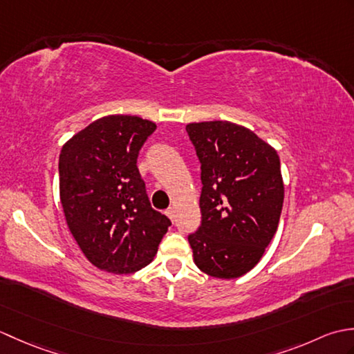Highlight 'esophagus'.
<instances>
[{"label": "esophagus", "instance_id": "esophagus-1", "mask_svg": "<svg viewBox=\"0 0 354 354\" xmlns=\"http://www.w3.org/2000/svg\"><path fill=\"white\" fill-rule=\"evenodd\" d=\"M165 214H167V217H169V219H170L171 222L175 221V209H173V208H169L167 212H165Z\"/></svg>", "mask_w": 354, "mask_h": 354}]
</instances>
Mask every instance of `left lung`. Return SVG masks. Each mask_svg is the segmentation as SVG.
<instances>
[{"label":"left lung","instance_id":"obj_1","mask_svg":"<svg viewBox=\"0 0 354 354\" xmlns=\"http://www.w3.org/2000/svg\"><path fill=\"white\" fill-rule=\"evenodd\" d=\"M201 164V227L189 236L196 266L237 278L260 261L284 199L280 158L257 135L230 122L187 124Z\"/></svg>","mask_w":354,"mask_h":354}]
</instances>
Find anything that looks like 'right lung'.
Masks as SVG:
<instances>
[{
  "instance_id": "obj_1",
  "label": "right lung",
  "mask_w": 354,
  "mask_h": 354,
  "mask_svg": "<svg viewBox=\"0 0 354 354\" xmlns=\"http://www.w3.org/2000/svg\"><path fill=\"white\" fill-rule=\"evenodd\" d=\"M155 129L140 117H103L65 142L59 155L66 223L85 257L106 272L147 266L171 225L150 205L137 167L140 149Z\"/></svg>"
}]
</instances>
